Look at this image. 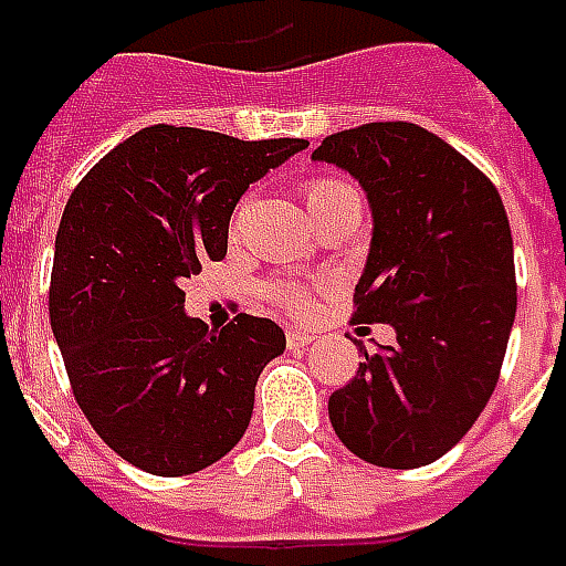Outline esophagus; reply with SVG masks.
I'll list each match as a JSON object with an SVG mask.
<instances>
[{"mask_svg": "<svg viewBox=\"0 0 566 566\" xmlns=\"http://www.w3.org/2000/svg\"><path fill=\"white\" fill-rule=\"evenodd\" d=\"M284 338H287V347H305L308 342H312V336H305V333H296V329H287V333H284Z\"/></svg>", "mask_w": 566, "mask_h": 566, "instance_id": "1", "label": "esophagus"}]
</instances>
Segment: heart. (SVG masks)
Listing matches in <instances>:
<instances>
[{
	"mask_svg": "<svg viewBox=\"0 0 566 566\" xmlns=\"http://www.w3.org/2000/svg\"><path fill=\"white\" fill-rule=\"evenodd\" d=\"M303 191L312 212H317V209L326 207V203H336V200L342 198H359L357 188L350 186V182H345V179H333V177L308 179V182L303 186ZM242 209L245 207H240L237 212H233L230 230L240 228ZM266 296L272 300V305H279V308L291 312V315H303V312H308V291H305V284L300 282H272L270 287H266Z\"/></svg>",
	"mask_w": 566,
	"mask_h": 566,
	"instance_id": "b5f03b06",
	"label": "heart"
}]
</instances>
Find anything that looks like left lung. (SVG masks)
<instances>
[{
    "label": "left lung",
    "mask_w": 566,
    "mask_h": 566,
    "mask_svg": "<svg viewBox=\"0 0 566 566\" xmlns=\"http://www.w3.org/2000/svg\"><path fill=\"white\" fill-rule=\"evenodd\" d=\"M315 161L366 188L375 233L354 317L389 324L396 345L366 354L329 396L338 441L378 468H420L462 441L495 392L516 317V266L492 179L413 123L329 134Z\"/></svg>",
    "instance_id": "obj_1"
}]
</instances>
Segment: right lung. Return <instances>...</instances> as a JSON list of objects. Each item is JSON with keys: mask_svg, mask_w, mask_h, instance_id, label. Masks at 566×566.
I'll use <instances>...</instances> for the list:
<instances>
[{"mask_svg": "<svg viewBox=\"0 0 566 566\" xmlns=\"http://www.w3.org/2000/svg\"><path fill=\"white\" fill-rule=\"evenodd\" d=\"M308 140H240L153 125L71 191L50 272V326L71 392L113 453L155 476L203 471L249 429L282 326L237 315L209 329L182 282L228 254L245 188Z\"/></svg>", "mask_w": 566, "mask_h": 566, "instance_id": "add662e5", "label": "right lung"}]
</instances>
